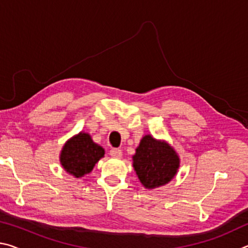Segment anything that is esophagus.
Segmentation results:
<instances>
[{
	"mask_svg": "<svg viewBox=\"0 0 248 248\" xmlns=\"http://www.w3.org/2000/svg\"><path fill=\"white\" fill-rule=\"evenodd\" d=\"M110 155L112 157H116V158H120L123 156V151L120 149H111L110 150Z\"/></svg>",
	"mask_w": 248,
	"mask_h": 248,
	"instance_id": "esophagus-1",
	"label": "esophagus"
}]
</instances>
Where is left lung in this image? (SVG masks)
<instances>
[{"label": "left lung", "instance_id": "left-lung-1", "mask_svg": "<svg viewBox=\"0 0 248 248\" xmlns=\"http://www.w3.org/2000/svg\"><path fill=\"white\" fill-rule=\"evenodd\" d=\"M134 170L141 184L148 189H154L170 183L177 174L179 156L165 141L154 139L146 134L132 156Z\"/></svg>", "mask_w": 248, "mask_h": 248}]
</instances>
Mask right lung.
<instances>
[{"label":"right lung","instance_id":"right-lung-1","mask_svg":"<svg viewBox=\"0 0 248 248\" xmlns=\"http://www.w3.org/2000/svg\"><path fill=\"white\" fill-rule=\"evenodd\" d=\"M104 155L105 150L92 140L89 133L79 132L65 142L60 153V163L66 173L78 178L91 173Z\"/></svg>","mask_w":248,"mask_h":248}]
</instances>
